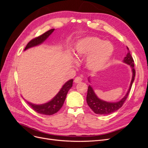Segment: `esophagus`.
I'll return each instance as SVG.
<instances>
[{
	"label": "esophagus",
	"mask_w": 148,
	"mask_h": 148,
	"mask_svg": "<svg viewBox=\"0 0 148 148\" xmlns=\"http://www.w3.org/2000/svg\"><path fill=\"white\" fill-rule=\"evenodd\" d=\"M82 81V78L81 77H76L74 79V82L75 83H80Z\"/></svg>",
	"instance_id": "1"
}]
</instances>
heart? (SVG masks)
<instances>
[{
  "mask_svg": "<svg viewBox=\"0 0 148 148\" xmlns=\"http://www.w3.org/2000/svg\"><path fill=\"white\" fill-rule=\"evenodd\" d=\"M77 58L87 56L86 68L91 71L104 69L112 56L114 47L108 41H104L97 37H86L80 39L75 46Z\"/></svg>",
  "mask_w": 148,
  "mask_h": 148,
  "instance_id": "b5f03b06",
  "label": "heart"
}]
</instances>
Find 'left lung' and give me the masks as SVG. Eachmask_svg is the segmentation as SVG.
I'll list each match as a JSON object with an SVG mask.
<instances>
[{"mask_svg":"<svg viewBox=\"0 0 148 148\" xmlns=\"http://www.w3.org/2000/svg\"><path fill=\"white\" fill-rule=\"evenodd\" d=\"M127 49L128 50H129L128 47ZM123 62L124 63L130 66L133 74L131 83L130 85V88L127 94L122 99L120 100L119 101L112 102H107L106 101H103L100 98L98 97L91 85H89L86 96V102L89 107H90L95 113L100 115H107L111 113H113L116 110L119 109L120 107H122V106L124 104L125 101H126L135 77V68H134V60L130 51L128 52L126 57H125ZM88 81L89 82H90L89 77L88 78Z\"/></svg>","mask_w":148,"mask_h":148,"instance_id":"obj_1","label":"left lung"}]
</instances>
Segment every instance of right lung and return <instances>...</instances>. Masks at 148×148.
<instances>
[{
	"instance_id": "obj_1",
	"label": "right lung",
	"mask_w": 148,
	"mask_h": 148,
	"mask_svg": "<svg viewBox=\"0 0 148 148\" xmlns=\"http://www.w3.org/2000/svg\"><path fill=\"white\" fill-rule=\"evenodd\" d=\"M54 29H51L49 30L45 33H44L42 35L39 36L31 40V41H30L28 43L27 45H26L24 51L41 44L53 32ZM73 82V79H70L68 82H66L62 86L59 92L51 101H49L46 103H44V104H35L28 101L27 102L31 107V108L39 114L49 115L54 114L57 113L61 109L62 106H63L67 93H68L69 89L72 87Z\"/></svg>"
}]
</instances>
